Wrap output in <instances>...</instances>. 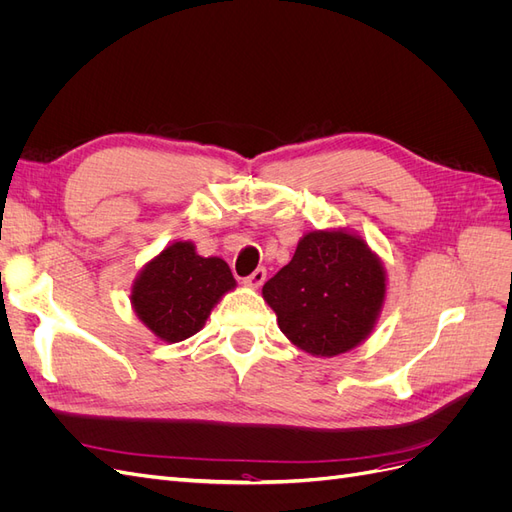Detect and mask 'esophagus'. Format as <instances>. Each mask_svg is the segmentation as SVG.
Instances as JSON below:
<instances>
[{
	"mask_svg": "<svg viewBox=\"0 0 512 512\" xmlns=\"http://www.w3.org/2000/svg\"><path fill=\"white\" fill-rule=\"evenodd\" d=\"M265 277H267V271L262 269V267H258L252 275L243 277V284H245V286H250V288H258L262 282H265Z\"/></svg>",
	"mask_w": 512,
	"mask_h": 512,
	"instance_id": "esophagus-1",
	"label": "esophagus"
}]
</instances>
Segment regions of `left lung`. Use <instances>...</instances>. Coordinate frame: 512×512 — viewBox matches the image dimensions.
Returning a JSON list of instances; mask_svg holds the SVG:
<instances>
[{
  "instance_id": "1",
  "label": "left lung",
  "mask_w": 512,
  "mask_h": 512,
  "mask_svg": "<svg viewBox=\"0 0 512 512\" xmlns=\"http://www.w3.org/2000/svg\"><path fill=\"white\" fill-rule=\"evenodd\" d=\"M262 297L294 346L335 356L361 344L384 301V271L363 239L342 230H314L299 241Z\"/></svg>"
}]
</instances>
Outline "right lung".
I'll return each instance as SVG.
<instances>
[{"mask_svg": "<svg viewBox=\"0 0 512 512\" xmlns=\"http://www.w3.org/2000/svg\"><path fill=\"white\" fill-rule=\"evenodd\" d=\"M235 277L222 258H203L192 243H173L138 275L132 305L164 342H183L203 324Z\"/></svg>", "mask_w": 512, "mask_h": 512, "instance_id": "obj_1", "label": "right lung"}]
</instances>
